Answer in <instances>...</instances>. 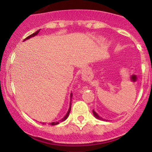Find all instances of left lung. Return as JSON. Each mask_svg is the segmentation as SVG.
<instances>
[{
  "label": "left lung",
  "instance_id": "obj_1",
  "mask_svg": "<svg viewBox=\"0 0 152 152\" xmlns=\"http://www.w3.org/2000/svg\"><path fill=\"white\" fill-rule=\"evenodd\" d=\"M93 114H94V116H95V117L97 119L102 120V121H107V120H106V119H104V118H102V117H101V116H99V115L97 114V113L95 111H94V110H93Z\"/></svg>",
  "mask_w": 152,
  "mask_h": 152
}]
</instances>
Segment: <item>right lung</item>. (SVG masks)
Wrapping results in <instances>:
<instances>
[{
  "label": "right lung",
  "instance_id": "add662e5",
  "mask_svg": "<svg viewBox=\"0 0 152 152\" xmlns=\"http://www.w3.org/2000/svg\"><path fill=\"white\" fill-rule=\"evenodd\" d=\"M39 31H40V30H38L37 31H36V32H35L34 34H31V35H30V36H28L27 38H25V39L23 40V41H26V40H27V39H29V38H32V37H34V36H36V35H37V34H38V33H39ZM72 96H73V94H72V93H71V102H70V106H69V111H68V112L66 113V114L65 115V116H64V117L61 120H60V121H56V122H52V123H49L50 125H52V126H53V125L58 124L60 123V122H63V121H65V120L66 119V118H68V116H69V113H70V111H71V98H72ZM42 124H44L45 123H42Z\"/></svg>",
  "mask_w": 152,
  "mask_h": 152
}]
</instances>
